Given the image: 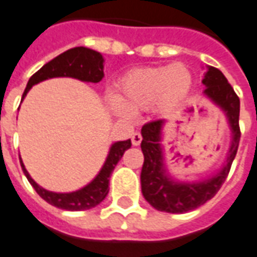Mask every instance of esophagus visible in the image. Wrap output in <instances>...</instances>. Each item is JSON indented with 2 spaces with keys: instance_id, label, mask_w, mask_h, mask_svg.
<instances>
[{
  "instance_id": "34e87169",
  "label": "esophagus",
  "mask_w": 257,
  "mask_h": 257,
  "mask_svg": "<svg viewBox=\"0 0 257 257\" xmlns=\"http://www.w3.org/2000/svg\"><path fill=\"white\" fill-rule=\"evenodd\" d=\"M142 135L139 134V132H135L134 135H132V144L134 146H139V144L142 143Z\"/></svg>"
}]
</instances>
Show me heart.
<instances>
[{"label":"heart","mask_w":257,"mask_h":257,"mask_svg":"<svg viewBox=\"0 0 257 257\" xmlns=\"http://www.w3.org/2000/svg\"><path fill=\"white\" fill-rule=\"evenodd\" d=\"M191 85V72L181 64L131 70L118 83L117 111L125 114L153 106L170 110L187 98Z\"/></svg>","instance_id":"1"}]
</instances>
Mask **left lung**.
I'll use <instances>...</instances> for the list:
<instances>
[{"label": "left lung", "instance_id": "obj_1", "mask_svg": "<svg viewBox=\"0 0 257 257\" xmlns=\"http://www.w3.org/2000/svg\"><path fill=\"white\" fill-rule=\"evenodd\" d=\"M203 84L206 85L204 94L226 113L231 128V146L226 158L223 167L215 176L199 182H178L169 176L163 165V151L161 146V132L163 119H155L144 123L142 128V151L144 163L142 167V192L144 199L158 211L184 214L188 211L196 210L206 201L215 196L222 184L229 174L231 163L234 161L238 150L241 132L240 118V98L229 84L223 73L214 66H208V70L203 77Z\"/></svg>", "mask_w": 257, "mask_h": 257}]
</instances>
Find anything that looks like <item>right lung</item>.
Instances as JSON below:
<instances>
[{
  "instance_id": "obj_1",
  "label": "right lung",
  "mask_w": 257,
  "mask_h": 257,
  "mask_svg": "<svg viewBox=\"0 0 257 257\" xmlns=\"http://www.w3.org/2000/svg\"><path fill=\"white\" fill-rule=\"evenodd\" d=\"M75 77L83 81H91V83H99L103 79V57L100 53L87 47H73L69 50L64 51L62 54L56 57L54 60L49 61L47 64L42 66L37 73L30 77L26 90L23 92V98L27 95L32 85L38 84L41 81L51 79V77ZM132 143L131 139L123 140V142H117L110 147L109 155L106 158V162L100 169L98 176L94 180L81 188L79 191L70 192V193H56L50 192L39 187L37 182L34 181L31 176L24 167L23 161H20L22 169L27 180L30 181L37 193L47 201L51 206L61 208L66 211H83L94 208L99 203L104 200V197L109 193V178L113 173L115 165L119 162L122 158L123 153L131 148Z\"/></svg>"
}]
</instances>
